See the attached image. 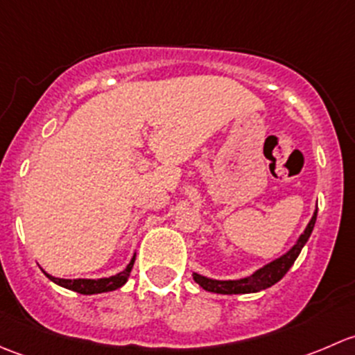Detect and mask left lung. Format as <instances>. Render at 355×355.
<instances>
[{"label": "left lung", "instance_id": "8db88e82", "mask_svg": "<svg viewBox=\"0 0 355 355\" xmlns=\"http://www.w3.org/2000/svg\"><path fill=\"white\" fill-rule=\"evenodd\" d=\"M316 214H318V209L314 211V216L311 218L309 225H307L304 234L299 237L297 244L293 245L287 254H284L282 257L275 259L273 263L266 264L264 268L257 270L256 273L250 275V277L242 278V280H211V278L200 277V275L194 273L196 284H199L200 287L207 290V292L225 293V295H232V293H252V292H259V290L270 288L271 285L280 282L282 278L287 275L290 268H292V264L295 263L300 250H302V247L306 245V242L309 241L311 234H313L314 223H316Z\"/></svg>", "mask_w": 355, "mask_h": 355}]
</instances>
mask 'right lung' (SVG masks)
Returning <instances> with one entry per match:
<instances>
[{
  "mask_svg": "<svg viewBox=\"0 0 355 355\" xmlns=\"http://www.w3.org/2000/svg\"><path fill=\"white\" fill-rule=\"evenodd\" d=\"M135 256L132 257V261L128 263V266L125 268L121 273L114 275V277L110 278H99V280H84V278H78V280H65V278H55L51 275L46 273V277L49 278L55 284L62 285L68 290H73V292L84 293V295H92V293H101V292H111V290L120 288L121 285H125V282L130 277V271L134 268Z\"/></svg>",
  "mask_w": 355,
  "mask_h": 355,
  "instance_id": "1",
  "label": "right lung"
}]
</instances>
